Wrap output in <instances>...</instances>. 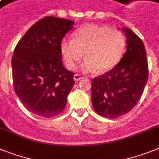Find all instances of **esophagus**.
Returning a JSON list of instances; mask_svg holds the SVG:
<instances>
[{
	"label": "esophagus",
	"mask_w": 159,
	"mask_h": 159,
	"mask_svg": "<svg viewBox=\"0 0 159 159\" xmlns=\"http://www.w3.org/2000/svg\"><path fill=\"white\" fill-rule=\"evenodd\" d=\"M84 77L82 75H80V74H75V75L73 76V79L75 80V81H78V80L83 79Z\"/></svg>",
	"instance_id": "obj_1"
}]
</instances>
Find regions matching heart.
<instances>
[{"mask_svg":"<svg viewBox=\"0 0 159 159\" xmlns=\"http://www.w3.org/2000/svg\"><path fill=\"white\" fill-rule=\"evenodd\" d=\"M125 45V38L116 29L88 24L73 33V39H64L61 52L67 68L73 69L83 56L82 68L84 71L96 69L107 72L118 63Z\"/></svg>","mask_w":159,"mask_h":159,"instance_id":"heart-1","label":"heart"}]
</instances>
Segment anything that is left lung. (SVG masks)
<instances>
[{"label":"left lung","mask_w":159,"mask_h":159,"mask_svg":"<svg viewBox=\"0 0 159 159\" xmlns=\"http://www.w3.org/2000/svg\"><path fill=\"white\" fill-rule=\"evenodd\" d=\"M122 30L126 52L113 69L92 81V105L105 118L116 119L130 111L141 98L149 77L143 42L129 28Z\"/></svg>","instance_id":"obj_1"}]
</instances>
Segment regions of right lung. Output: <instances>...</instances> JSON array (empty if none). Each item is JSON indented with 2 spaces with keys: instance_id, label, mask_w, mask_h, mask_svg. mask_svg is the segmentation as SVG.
<instances>
[{
  "instance_id": "add662e5",
  "label": "right lung",
  "mask_w": 159,
  "mask_h": 159,
  "mask_svg": "<svg viewBox=\"0 0 159 159\" xmlns=\"http://www.w3.org/2000/svg\"><path fill=\"white\" fill-rule=\"evenodd\" d=\"M71 20L47 16L23 35L12 57L16 94L29 111L43 118L61 114L73 87L74 73L65 69L61 43Z\"/></svg>"
}]
</instances>
